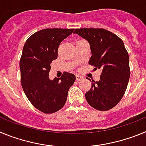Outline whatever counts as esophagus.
<instances>
[{
    "instance_id": "34e87169",
    "label": "esophagus",
    "mask_w": 146,
    "mask_h": 146,
    "mask_svg": "<svg viewBox=\"0 0 146 146\" xmlns=\"http://www.w3.org/2000/svg\"><path fill=\"white\" fill-rule=\"evenodd\" d=\"M83 79V77H81V76L80 75H76V80L77 81H80L81 80Z\"/></svg>"
}]
</instances>
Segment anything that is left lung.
I'll list each match as a JSON object with an SVG mask.
<instances>
[{
	"label": "left lung",
	"mask_w": 146,
	"mask_h": 146,
	"mask_svg": "<svg viewBox=\"0 0 146 146\" xmlns=\"http://www.w3.org/2000/svg\"><path fill=\"white\" fill-rule=\"evenodd\" d=\"M88 42L91 51L89 64L101 69L100 80H92L86 99L92 108L105 111L121 101L130 76L129 54L123 41L102 28H78L74 32Z\"/></svg>",
	"instance_id": "left-lung-1"
}]
</instances>
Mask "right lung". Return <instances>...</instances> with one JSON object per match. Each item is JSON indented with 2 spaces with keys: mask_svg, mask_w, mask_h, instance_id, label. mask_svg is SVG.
I'll list each match as a JSON object with an SVG mask.
<instances>
[{
  "mask_svg": "<svg viewBox=\"0 0 146 146\" xmlns=\"http://www.w3.org/2000/svg\"><path fill=\"white\" fill-rule=\"evenodd\" d=\"M74 29L47 28L30 36L20 61L21 84L27 98L42 113H53L64 106L75 75L64 72L60 78H49L51 63L57 59L61 42Z\"/></svg>",
  "mask_w": 146,
  "mask_h": 146,
  "instance_id": "add662e5",
  "label": "right lung"
}]
</instances>
